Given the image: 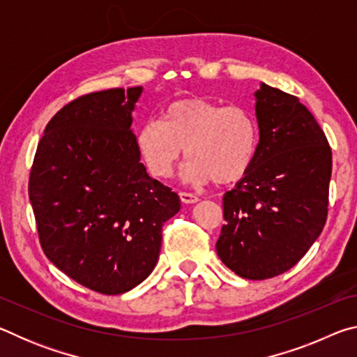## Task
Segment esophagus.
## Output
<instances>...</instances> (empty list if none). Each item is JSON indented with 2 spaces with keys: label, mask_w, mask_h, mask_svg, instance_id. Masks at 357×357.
<instances>
[{
  "label": "esophagus",
  "mask_w": 357,
  "mask_h": 357,
  "mask_svg": "<svg viewBox=\"0 0 357 357\" xmlns=\"http://www.w3.org/2000/svg\"><path fill=\"white\" fill-rule=\"evenodd\" d=\"M179 197L183 203H197L198 202V197L195 195V193H190V192H181Z\"/></svg>",
  "instance_id": "1"
}]
</instances>
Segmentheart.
Masks as SVG:
<instances>
[{
    "instance_id": "obj_1",
    "label": "heart",
    "mask_w": 357,
    "mask_h": 357,
    "mask_svg": "<svg viewBox=\"0 0 357 357\" xmlns=\"http://www.w3.org/2000/svg\"><path fill=\"white\" fill-rule=\"evenodd\" d=\"M259 128L250 110L203 98L173 102L164 121L151 119L137 134V146L151 174L170 178L181 157L192 183L234 184L250 172L258 154Z\"/></svg>"
}]
</instances>
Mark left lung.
<instances>
[{
    "mask_svg": "<svg viewBox=\"0 0 357 357\" xmlns=\"http://www.w3.org/2000/svg\"><path fill=\"white\" fill-rule=\"evenodd\" d=\"M258 154L223 195L217 255L234 274L264 280L291 269L321 234L329 204L332 151L296 96L261 84L255 93Z\"/></svg>",
    "mask_w": 357,
    "mask_h": 357,
    "instance_id": "obj_1",
    "label": "left lung"
}]
</instances>
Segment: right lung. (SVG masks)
<instances>
[{
	"mask_svg": "<svg viewBox=\"0 0 357 357\" xmlns=\"http://www.w3.org/2000/svg\"><path fill=\"white\" fill-rule=\"evenodd\" d=\"M142 86L80 96L47 124L28 193L45 257L80 285L121 294L159 259L162 227L181 209L153 179L130 129Z\"/></svg>",
	"mask_w": 357,
	"mask_h": 357,
	"instance_id": "right-lung-1",
	"label": "right lung"
}]
</instances>
